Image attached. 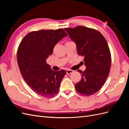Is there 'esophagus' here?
I'll return each instance as SVG.
<instances>
[{"instance_id": "1", "label": "esophagus", "mask_w": 129, "mask_h": 129, "mask_svg": "<svg viewBox=\"0 0 129 129\" xmlns=\"http://www.w3.org/2000/svg\"><path fill=\"white\" fill-rule=\"evenodd\" d=\"M73 72V71H72V70H71V69H67V71H66V73H67V74H71Z\"/></svg>"}]
</instances>
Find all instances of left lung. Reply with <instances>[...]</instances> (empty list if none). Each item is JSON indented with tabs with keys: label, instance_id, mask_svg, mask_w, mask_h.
Returning a JSON list of instances; mask_svg holds the SVG:
<instances>
[{
	"label": "left lung",
	"instance_id": "8db88e82",
	"mask_svg": "<svg viewBox=\"0 0 129 129\" xmlns=\"http://www.w3.org/2000/svg\"><path fill=\"white\" fill-rule=\"evenodd\" d=\"M64 29L76 44L78 54L84 57L86 66L83 72L77 70L82 79L75 84V89L83 95H92L102 87L110 72L111 57L108 43L95 29L78 26Z\"/></svg>",
	"mask_w": 129,
	"mask_h": 129
}]
</instances>
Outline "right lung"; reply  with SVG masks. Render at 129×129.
I'll return each instance as SVG.
<instances>
[{"label": "right lung", "mask_w": 129, "mask_h": 129, "mask_svg": "<svg viewBox=\"0 0 129 129\" xmlns=\"http://www.w3.org/2000/svg\"><path fill=\"white\" fill-rule=\"evenodd\" d=\"M67 34L64 29L33 31L23 38L17 50L19 69L26 83L38 95L49 98L58 93L64 70L54 71L47 63L54 46Z\"/></svg>", "instance_id": "1"}]
</instances>
